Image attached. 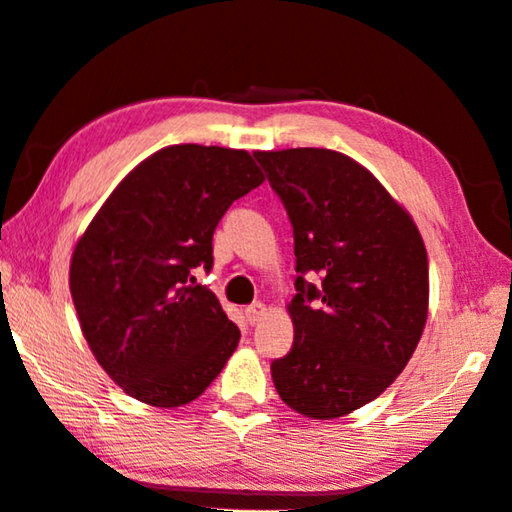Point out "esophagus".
<instances>
[{
  "label": "esophagus",
  "mask_w": 512,
  "mask_h": 512,
  "mask_svg": "<svg viewBox=\"0 0 512 512\" xmlns=\"http://www.w3.org/2000/svg\"><path fill=\"white\" fill-rule=\"evenodd\" d=\"M264 316H266V305H264V302H253V305L246 307V318H248L250 325H257Z\"/></svg>",
  "instance_id": "esophagus-1"
}]
</instances>
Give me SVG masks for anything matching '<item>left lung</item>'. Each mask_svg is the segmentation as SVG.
<instances>
[{
	"label": "left lung",
	"mask_w": 512,
	"mask_h": 512,
	"mask_svg": "<svg viewBox=\"0 0 512 512\" xmlns=\"http://www.w3.org/2000/svg\"><path fill=\"white\" fill-rule=\"evenodd\" d=\"M296 239L293 348L271 363L282 402L334 420L386 391L418 348L429 314V262L418 225L350 155L255 151ZM311 270L324 284L305 283Z\"/></svg>",
	"instance_id": "left-lung-1"
}]
</instances>
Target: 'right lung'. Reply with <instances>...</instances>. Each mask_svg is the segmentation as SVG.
<instances>
[{
    "instance_id": "right-lung-1",
    "label": "right lung",
    "mask_w": 512,
    "mask_h": 512,
    "mask_svg": "<svg viewBox=\"0 0 512 512\" xmlns=\"http://www.w3.org/2000/svg\"><path fill=\"white\" fill-rule=\"evenodd\" d=\"M262 183L244 149L164 146L112 189L76 241L69 291L81 332L126 395L158 409L194 402L237 350V325L192 271L212 268L216 223Z\"/></svg>"
}]
</instances>
